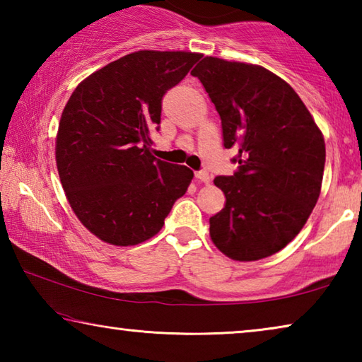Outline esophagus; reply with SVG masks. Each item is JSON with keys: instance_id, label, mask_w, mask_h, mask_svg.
<instances>
[{"instance_id": "esophagus-1", "label": "esophagus", "mask_w": 362, "mask_h": 362, "mask_svg": "<svg viewBox=\"0 0 362 362\" xmlns=\"http://www.w3.org/2000/svg\"><path fill=\"white\" fill-rule=\"evenodd\" d=\"M194 177L198 180L204 182V183H209L211 182V175H209V173H206V170H199V173H194Z\"/></svg>"}]
</instances>
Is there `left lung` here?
I'll return each instance as SVG.
<instances>
[{"instance_id":"1","label":"left lung","mask_w":362,"mask_h":362,"mask_svg":"<svg viewBox=\"0 0 362 362\" xmlns=\"http://www.w3.org/2000/svg\"><path fill=\"white\" fill-rule=\"evenodd\" d=\"M222 119L225 148L240 169L214 183L225 207L209 218L220 252L254 262L296 238L317 203L326 144L313 116L283 78L260 65L204 57L192 70Z\"/></svg>"}]
</instances>
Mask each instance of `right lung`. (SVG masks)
<instances>
[{
	"label": "right lung",
	"mask_w": 362,
	"mask_h": 362,
	"mask_svg": "<svg viewBox=\"0 0 362 362\" xmlns=\"http://www.w3.org/2000/svg\"><path fill=\"white\" fill-rule=\"evenodd\" d=\"M199 59L187 51L127 54L83 79L66 102L56 136L60 183L79 222L103 243L150 240L185 194L193 170L153 156L150 134L163 95Z\"/></svg>",
	"instance_id": "1"
}]
</instances>
